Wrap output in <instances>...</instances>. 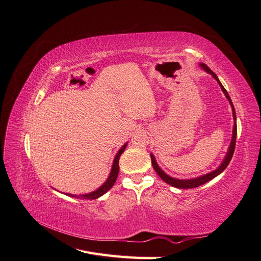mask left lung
<instances>
[{"instance_id":"left-lung-1","label":"left lung","mask_w":261,"mask_h":261,"mask_svg":"<svg viewBox=\"0 0 261 261\" xmlns=\"http://www.w3.org/2000/svg\"><path fill=\"white\" fill-rule=\"evenodd\" d=\"M201 67L206 70V72H208L209 74H211L213 77L216 78L217 80V82L219 83V85H220V87H221V89H222V91L224 92V94H225V97L227 98V100L230 101V105L232 106V110H233V118H234V121H235V123H234V128H233V136H232V143H231V145H230V148H228V151H227V153H226V156H225V159H224V161L222 162V164L220 165V167L216 170V171H213V172H211V173H209V174H206V175H202V176H200V177H197V178H193V179H177V178H173V177H170L169 175H167L165 174V173L159 168V165L156 164V162H155V159H154V156L152 155V154H150V156H151V163H152V167H153V169L155 170V172L158 173V175H159L165 183H168L169 185H172V186H174V187H176V188H195V187H198V186H200V185H202V184H204V183H207V181H209L210 179H212V178H215L217 175H219L221 172H223L225 169H226V167L228 165V163H230V161H231V159H232V156H233V154H234V150H235V144H236V134H238V127H236V115H235V109H234V107H233V103H232V100H231V98H230V96H228V93H227V91L225 90V88L224 87L222 86V84L220 83V81L218 80V77H217V75L212 72V70L206 65V64H201Z\"/></svg>"}]
</instances>
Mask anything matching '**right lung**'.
Instances as JSON below:
<instances>
[{"mask_svg":"<svg viewBox=\"0 0 261 261\" xmlns=\"http://www.w3.org/2000/svg\"><path fill=\"white\" fill-rule=\"evenodd\" d=\"M126 145H127V144H125L120 150H118V152H117V154L115 155V159H114V161H113V167H112L111 173H110V176H109V178L107 179V181H106V183H105L103 185H102L100 188H98L97 191H94V192L89 193V194L81 195V196H78V195H69V196H70V197H76V198H80V199H90V200H91V199H97V198H99L100 196L106 194V193L109 191V189H111L112 186H113L114 183H115L116 178H117L118 171H120V167H118V160H120L121 154L124 152V150H125V148H126Z\"/></svg>","mask_w":261,"mask_h":261,"instance_id":"obj_1","label":"right lung"}]
</instances>
